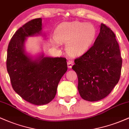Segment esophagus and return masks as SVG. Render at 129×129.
Here are the masks:
<instances>
[{
  "label": "esophagus",
  "instance_id": "1",
  "mask_svg": "<svg viewBox=\"0 0 129 129\" xmlns=\"http://www.w3.org/2000/svg\"><path fill=\"white\" fill-rule=\"evenodd\" d=\"M74 64V62L73 60H69V61L67 62V66H68V67L69 68V69H71V68L72 67V66H73Z\"/></svg>",
  "mask_w": 129,
  "mask_h": 129
}]
</instances>
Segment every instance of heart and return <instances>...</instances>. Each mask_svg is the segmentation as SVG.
<instances>
[{
	"label": "heart",
	"mask_w": 129,
	"mask_h": 129,
	"mask_svg": "<svg viewBox=\"0 0 129 129\" xmlns=\"http://www.w3.org/2000/svg\"><path fill=\"white\" fill-rule=\"evenodd\" d=\"M54 37L53 42L56 45L67 44V53L72 57H77L89 49L95 39L96 30L88 23L65 22L57 28Z\"/></svg>",
	"instance_id": "heart-1"
}]
</instances>
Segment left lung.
Returning a JSON list of instances; mask_svg holds the SVG:
<instances>
[{
	"instance_id": "obj_1",
	"label": "left lung",
	"mask_w": 129,
	"mask_h": 129,
	"mask_svg": "<svg viewBox=\"0 0 129 129\" xmlns=\"http://www.w3.org/2000/svg\"><path fill=\"white\" fill-rule=\"evenodd\" d=\"M113 31L104 23L94 44L75 60L72 69L78 78V91L88 101H97L110 94L120 78L122 58Z\"/></svg>"
}]
</instances>
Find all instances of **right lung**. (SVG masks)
I'll return each mask as SVG.
<instances>
[{"label":"right lung","instance_id":"add662e5","mask_svg":"<svg viewBox=\"0 0 129 129\" xmlns=\"http://www.w3.org/2000/svg\"><path fill=\"white\" fill-rule=\"evenodd\" d=\"M42 19H33L17 29L7 50V69L13 88L24 100L41 106L55 97L57 85L67 70L64 57H44L35 59L25 50V41L42 31Z\"/></svg>","mask_w":129,"mask_h":129}]
</instances>
